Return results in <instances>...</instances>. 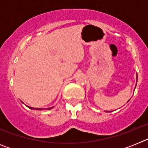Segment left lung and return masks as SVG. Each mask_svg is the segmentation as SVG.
Masks as SVG:
<instances>
[{
  "mask_svg": "<svg viewBox=\"0 0 148 148\" xmlns=\"http://www.w3.org/2000/svg\"><path fill=\"white\" fill-rule=\"evenodd\" d=\"M136 84H137V75H136ZM135 88H136V87H135ZM106 112H108V111H106ZM109 112H110V111H109Z\"/></svg>",
  "mask_w": 148,
  "mask_h": 148,
  "instance_id": "8db88e82",
  "label": "left lung"
}]
</instances>
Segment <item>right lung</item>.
<instances>
[{"mask_svg":"<svg viewBox=\"0 0 148 148\" xmlns=\"http://www.w3.org/2000/svg\"><path fill=\"white\" fill-rule=\"evenodd\" d=\"M29 109H32V110H44V108H32V107H29V106H27ZM53 108H47V110H51Z\"/></svg>","mask_w":148,"mask_h":148,"instance_id":"add662e5","label":"right lung"}]
</instances>
